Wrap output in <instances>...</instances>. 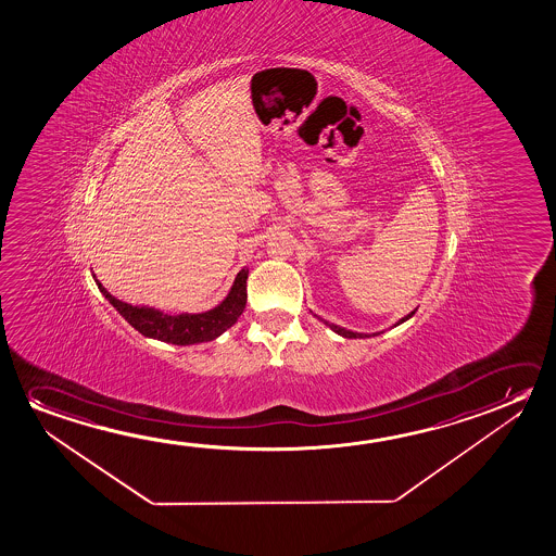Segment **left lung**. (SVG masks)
<instances>
[{"instance_id":"1","label":"left lung","mask_w":556,"mask_h":556,"mask_svg":"<svg viewBox=\"0 0 556 556\" xmlns=\"http://www.w3.org/2000/svg\"><path fill=\"white\" fill-rule=\"evenodd\" d=\"M415 313V311H414ZM414 313H409L407 317L402 318V320H397L396 325H402V323H406L407 318L414 317ZM315 317L318 318V320H323V318L318 317V315H315ZM325 325H327L330 330H334L336 334L342 336V338H365L367 334H362V332H352V330H348V328L344 327H338V325H332V323H328V320H323Z\"/></svg>"}]
</instances>
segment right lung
<instances>
[{
	"label": "right lung",
	"instance_id": "1",
	"mask_svg": "<svg viewBox=\"0 0 556 556\" xmlns=\"http://www.w3.org/2000/svg\"><path fill=\"white\" fill-rule=\"evenodd\" d=\"M248 276L249 268L243 266L231 283L228 295L216 307L203 313H187V311L186 313H166L162 308L131 305L117 300L92 274L98 290L102 291V295L135 330H139L142 336L152 340L176 345L212 342L224 334L228 328L233 327L248 303Z\"/></svg>",
	"mask_w": 556,
	"mask_h": 556
}]
</instances>
